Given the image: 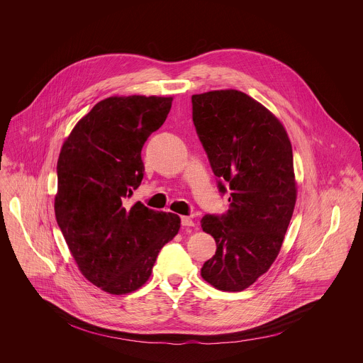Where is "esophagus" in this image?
<instances>
[{
	"mask_svg": "<svg viewBox=\"0 0 363 363\" xmlns=\"http://www.w3.org/2000/svg\"><path fill=\"white\" fill-rule=\"evenodd\" d=\"M182 225L183 226H194V222L189 216H182Z\"/></svg>",
	"mask_w": 363,
	"mask_h": 363,
	"instance_id": "obj_1",
	"label": "esophagus"
}]
</instances>
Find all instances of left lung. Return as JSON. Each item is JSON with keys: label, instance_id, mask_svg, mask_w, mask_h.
Instances as JSON below:
<instances>
[{"label": "left lung", "instance_id": "1", "mask_svg": "<svg viewBox=\"0 0 363 363\" xmlns=\"http://www.w3.org/2000/svg\"><path fill=\"white\" fill-rule=\"evenodd\" d=\"M193 123L229 209L201 228L216 242L201 277L240 292L275 261L296 203L292 145L279 120L249 95L212 91L191 96Z\"/></svg>", "mask_w": 363, "mask_h": 363}]
</instances>
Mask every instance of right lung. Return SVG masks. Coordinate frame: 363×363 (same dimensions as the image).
<instances>
[{
    "label": "right lung",
    "instance_id": "obj_1",
    "mask_svg": "<svg viewBox=\"0 0 363 363\" xmlns=\"http://www.w3.org/2000/svg\"><path fill=\"white\" fill-rule=\"evenodd\" d=\"M173 98L111 96L95 104L65 140L57 162V223L84 277L113 295L141 288L180 218L128 199L143 182L141 151Z\"/></svg>",
    "mask_w": 363,
    "mask_h": 363
}]
</instances>
